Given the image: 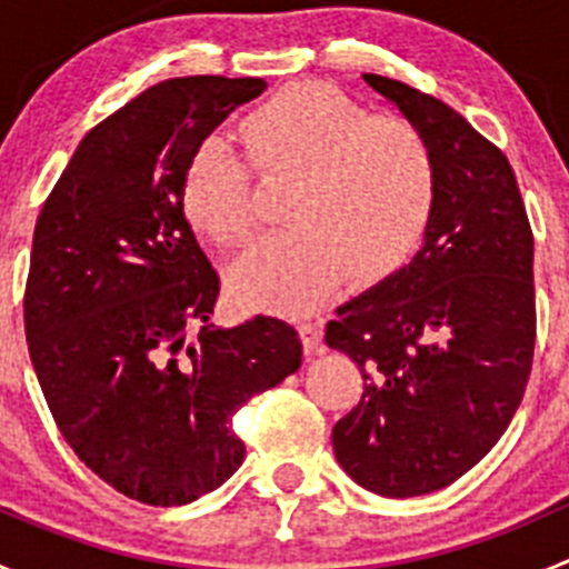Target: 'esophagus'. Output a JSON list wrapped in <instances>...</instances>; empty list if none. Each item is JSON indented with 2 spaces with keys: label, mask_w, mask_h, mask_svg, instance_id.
Segmentation results:
<instances>
[{
  "label": "esophagus",
  "mask_w": 569,
  "mask_h": 569,
  "mask_svg": "<svg viewBox=\"0 0 569 569\" xmlns=\"http://www.w3.org/2000/svg\"><path fill=\"white\" fill-rule=\"evenodd\" d=\"M297 330H300L302 349H306V355L319 352V347H321V325H319V321H306V325H300Z\"/></svg>",
  "instance_id": "obj_1"
}]
</instances>
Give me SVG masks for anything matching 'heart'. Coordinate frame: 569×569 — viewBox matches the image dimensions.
<instances>
[{"mask_svg":"<svg viewBox=\"0 0 569 569\" xmlns=\"http://www.w3.org/2000/svg\"><path fill=\"white\" fill-rule=\"evenodd\" d=\"M239 140L263 178L295 181L283 231L233 261V297L300 317L343 280L375 286L421 250L440 200V168L416 126L382 120L317 82L289 84L239 120ZM183 214L222 248L258 222L250 168L222 140L194 148L183 170Z\"/></svg>","mask_w":569,"mask_h":569,"instance_id":"1","label":"heart"}]
</instances>
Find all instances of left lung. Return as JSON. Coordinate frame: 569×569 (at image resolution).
<instances>
[{
  "label": "left lung",
  "mask_w": 569,
  "mask_h": 569,
  "mask_svg": "<svg viewBox=\"0 0 569 569\" xmlns=\"http://www.w3.org/2000/svg\"><path fill=\"white\" fill-rule=\"evenodd\" d=\"M363 82L429 140L440 200L412 261L327 321V347L366 380L332 451L366 490L412 498L468 473L520 407L537 330L533 237L512 164L460 112L396 79Z\"/></svg>",
  "instance_id": "left-lung-1"
}]
</instances>
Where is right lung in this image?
Wrapping results in <instances>:
<instances>
[{
    "instance_id": "add662e5",
    "label": "right lung",
    "mask_w": 569,
    "mask_h": 569,
    "mask_svg": "<svg viewBox=\"0 0 569 569\" xmlns=\"http://www.w3.org/2000/svg\"><path fill=\"white\" fill-rule=\"evenodd\" d=\"M263 88L153 84L84 134L38 217L24 327L40 391L79 460L151 507L231 479L233 412L302 363L286 321L209 325L220 278L183 220L194 148Z\"/></svg>"
}]
</instances>
